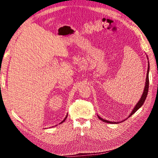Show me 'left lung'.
Returning <instances> with one entry per match:
<instances>
[{
    "label": "left lung",
    "mask_w": 158,
    "mask_h": 158,
    "mask_svg": "<svg viewBox=\"0 0 158 158\" xmlns=\"http://www.w3.org/2000/svg\"><path fill=\"white\" fill-rule=\"evenodd\" d=\"M149 69H150V64H149V62H148V71H147V75H146V85H145V88H144V92H143V94L142 95V97L140 99V101L138 102V103L136 105L135 107L134 108L133 111H132V113H131L130 116H131L132 114H133L134 113H135L137 110L139 109L141 106H142V105L144 104L145 100L146 99V97H147V95H148V88H149V76H148V74H149ZM129 116V117H130ZM99 118L101 119V120L103 122H106V123H116L114 122H111V121H107L106 120V119H103L102 118L100 117H99Z\"/></svg>",
    "instance_id": "1"
}]
</instances>
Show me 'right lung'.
<instances>
[{
    "label": "right lung",
    "instance_id": "1",
    "mask_svg": "<svg viewBox=\"0 0 158 158\" xmlns=\"http://www.w3.org/2000/svg\"><path fill=\"white\" fill-rule=\"evenodd\" d=\"M67 116H68V114H67V115H66V116L65 117V118H64V120H63V121H62V122H60V123H63V122H64V121H65V120H66V118H67Z\"/></svg>",
    "mask_w": 158,
    "mask_h": 158
}]
</instances>
